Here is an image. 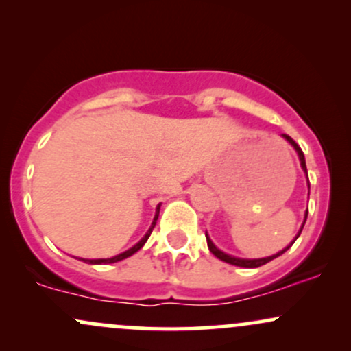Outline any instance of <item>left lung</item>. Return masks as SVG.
I'll list each match as a JSON object with an SVG mask.
<instances>
[{"mask_svg":"<svg viewBox=\"0 0 351 351\" xmlns=\"http://www.w3.org/2000/svg\"><path fill=\"white\" fill-rule=\"evenodd\" d=\"M284 136L285 140H287L289 143L292 145L293 148H295V152L299 153V158H300V165H302V168H304V171L307 173V167H305V156H304V152L300 150V147L299 145H297L295 142H293V140L291 138V136L289 135H282ZM308 189H310V183H308ZM307 215H308V211H305V219H304V224H305V221H307ZM304 224H302V228H300V231H299V234L295 236V239L297 237L300 236V232H302V229H304ZM295 239L292 241L291 244L287 245V247L285 249H282L280 252H277V254H274V256H269V257H263V259H239V257H234V256H229V254H226V252H223V251H219V249L216 247L215 244H213V241L209 239L208 237V234H206V241H208V247H209V251H211L213 254H215V256L217 257V259H221V261H224V263H228V264H232V265H239V267H247V269H254V267H261V265H264V264H267V263H271L272 259H276V257H279L280 254H284L285 251H287V249H291V245L295 243Z\"/></svg>","mask_w":351,"mask_h":351,"instance_id":"8db88e82","label":"left lung"}]
</instances>
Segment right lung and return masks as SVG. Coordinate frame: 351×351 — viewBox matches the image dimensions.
<instances>
[{
	"mask_svg": "<svg viewBox=\"0 0 351 351\" xmlns=\"http://www.w3.org/2000/svg\"><path fill=\"white\" fill-rule=\"evenodd\" d=\"M158 215H160V204H158V206H156L155 217H153V223H152L150 229H148V231H147V234H145V236L142 237V239H140L138 243H136V244L134 245V247L128 249V251H125V252H122V254H119V256L110 257V259H82V261H84V263H87V264H114V263H119V261L127 259V257H130L132 254H135L136 251H140V249L143 247V244L147 243V239H148V237H150V234H152L153 228H155L156 219H158Z\"/></svg>",
	"mask_w": 351,
	"mask_h": 351,
	"instance_id": "add662e5",
	"label": "right lung"
}]
</instances>
